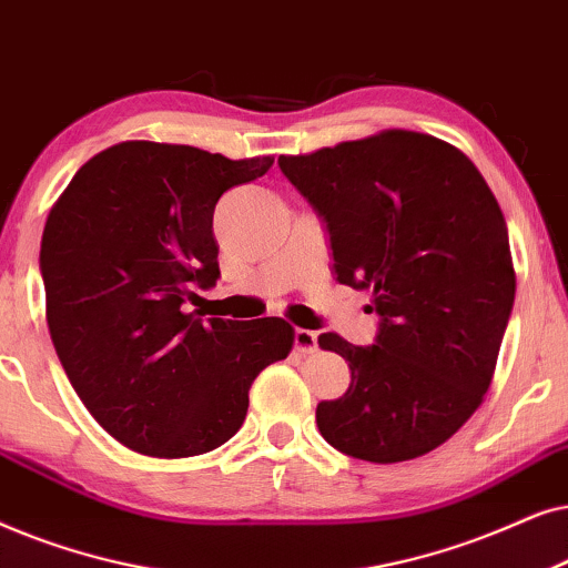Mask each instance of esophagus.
<instances>
[{
  "label": "esophagus",
  "instance_id": "34e87169",
  "mask_svg": "<svg viewBox=\"0 0 568 568\" xmlns=\"http://www.w3.org/2000/svg\"><path fill=\"white\" fill-rule=\"evenodd\" d=\"M293 345H296V351H301V353H314L316 351V332L298 327L296 332H293Z\"/></svg>",
  "mask_w": 568,
  "mask_h": 568
}]
</instances>
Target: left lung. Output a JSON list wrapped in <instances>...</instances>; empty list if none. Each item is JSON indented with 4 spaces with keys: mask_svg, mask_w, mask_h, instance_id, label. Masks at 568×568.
Wrapping results in <instances>:
<instances>
[{
    "mask_svg": "<svg viewBox=\"0 0 568 568\" xmlns=\"http://www.w3.org/2000/svg\"><path fill=\"white\" fill-rule=\"evenodd\" d=\"M277 165L327 225L339 283L372 291L379 314L374 345L320 335L351 387L316 405V426L366 463L426 455L478 410L509 324L517 280L494 192L457 148L405 130Z\"/></svg>",
    "mask_w": 568,
    "mask_h": 568,
    "instance_id": "8db88e82",
    "label": "left lung"
}]
</instances>
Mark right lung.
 Listing matches in <instances>:
<instances>
[{
    "mask_svg": "<svg viewBox=\"0 0 568 568\" xmlns=\"http://www.w3.org/2000/svg\"><path fill=\"white\" fill-rule=\"evenodd\" d=\"M272 158L119 142L82 165L41 239L47 322L90 415L148 457H194L241 428L248 389L293 347L277 316L200 320L196 288L221 277L213 213Z\"/></svg>",
    "mask_w": 568,
    "mask_h": 568,
    "instance_id": "obj_1",
    "label": "right lung"
}]
</instances>
